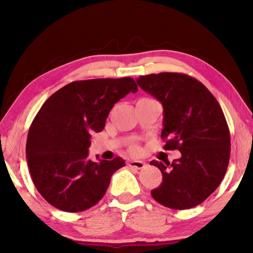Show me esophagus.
Instances as JSON below:
<instances>
[{
  "instance_id": "obj_1",
  "label": "esophagus",
  "mask_w": 253,
  "mask_h": 253,
  "mask_svg": "<svg viewBox=\"0 0 253 253\" xmlns=\"http://www.w3.org/2000/svg\"><path fill=\"white\" fill-rule=\"evenodd\" d=\"M128 166L131 169H142L145 168V163L142 161H130V162H128Z\"/></svg>"
}]
</instances>
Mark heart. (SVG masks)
I'll return each instance as SVG.
<instances>
[{"label": "heart", "instance_id": "b5f03b06", "mask_svg": "<svg viewBox=\"0 0 253 253\" xmlns=\"http://www.w3.org/2000/svg\"><path fill=\"white\" fill-rule=\"evenodd\" d=\"M130 151L134 154H138L140 152V148L137 146V145H132V146L130 147Z\"/></svg>", "mask_w": 253, "mask_h": 253}]
</instances>
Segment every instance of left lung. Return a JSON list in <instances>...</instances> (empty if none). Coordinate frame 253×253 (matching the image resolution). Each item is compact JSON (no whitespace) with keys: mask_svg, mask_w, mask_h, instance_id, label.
<instances>
[{"mask_svg":"<svg viewBox=\"0 0 253 253\" xmlns=\"http://www.w3.org/2000/svg\"><path fill=\"white\" fill-rule=\"evenodd\" d=\"M137 84L164 108V149H178L169 163L152 161L161 169V185L151 192L156 202L175 210L194 208L223 179L230 160V131L219 102L191 76L161 72L140 76Z\"/></svg>","mask_w":253,"mask_h":253,"instance_id":"8db88e82","label":"left lung"}]
</instances>
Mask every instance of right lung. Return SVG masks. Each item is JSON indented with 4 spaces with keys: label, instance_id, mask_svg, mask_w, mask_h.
I'll return each instance as SVG.
<instances>
[{
    "label": "right lung",
    "instance_id": "add662e5",
    "mask_svg": "<svg viewBox=\"0 0 253 253\" xmlns=\"http://www.w3.org/2000/svg\"><path fill=\"white\" fill-rule=\"evenodd\" d=\"M134 79H90L68 84L51 95L30 126L29 170L46 202L66 212H81L105 195L113 174L125 161L92 162L88 148L114 105L137 92Z\"/></svg>",
    "mask_w": 253,
    "mask_h": 253
}]
</instances>
